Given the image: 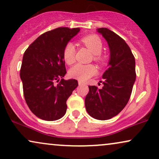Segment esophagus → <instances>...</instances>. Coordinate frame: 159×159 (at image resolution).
Returning <instances> with one entry per match:
<instances>
[{
  "label": "esophagus",
  "instance_id": "1",
  "mask_svg": "<svg viewBox=\"0 0 159 159\" xmlns=\"http://www.w3.org/2000/svg\"><path fill=\"white\" fill-rule=\"evenodd\" d=\"M78 85H79V86H86V85H87V84L83 83L82 81H78Z\"/></svg>",
  "mask_w": 159,
  "mask_h": 159
}]
</instances>
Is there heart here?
Masks as SVG:
<instances>
[{
  "instance_id": "heart-1",
  "label": "heart",
  "mask_w": 159,
  "mask_h": 159,
  "mask_svg": "<svg viewBox=\"0 0 159 159\" xmlns=\"http://www.w3.org/2000/svg\"><path fill=\"white\" fill-rule=\"evenodd\" d=\"M81 42L84 45L89 49L94 54V59L98 62H104V58L101 55L102 50V41L100 38L97 35H90L84 37L81 40ZM75 47L73 43L69 42L65 45L63 50V58L66 64H72L75 61ZM97 73V69L93 64H75L69 70V75L70 77L78 79V81H85L89 78Z\"/></svg>"
}]
</instances>
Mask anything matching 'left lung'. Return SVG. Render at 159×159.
<instances>
[{
	"instance_id": "8db88e82",
	"label": "left lung",
	"mask_w": 159,
	"mask_h": 159,
	"mask_svg": "<svg viewBox=\"0 0 159 159\" xmlns=\"http://www.w3.org/2000/svg\"><path fill=\"white\" fill-rule=\"evenodd\" d=\"M110 49L107 70L102 75L101 89L89 86L85 98L88 114L98 120L110 119L127 105L135 81V61L124 39L107 28L97 29Z\"/></svg>"
}]
</instances>
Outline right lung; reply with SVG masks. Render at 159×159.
<instances>
[{
	"label": "right lung",
	"mask_w": 159,
	"mask_h": 159,
	"mask_svg": "<svg viewBox=\"0 0 159 159\" xmlns=\"http://www.w3.org/2000/svg\"><path fill=\"white\" fill-rule=\"evenodd\" d=\"M80 30L55 29L40 35L25 51L20 71L24 95L29 108L41 119L62 118L66 100L78 86L77 80L63 78L66 73L63 50Z\"/></svg>",
	"instance_id": "1"
}]
</instances>
